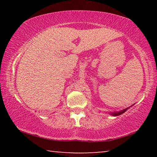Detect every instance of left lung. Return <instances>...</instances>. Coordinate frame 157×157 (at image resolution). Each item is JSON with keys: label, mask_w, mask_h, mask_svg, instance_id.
<instances>
[{"label": "left lung", "mask_w": 157, "mask_h": 157, "mask_svg": "<svg viewBox=\"0 0 157 157\" xmlns=\"http://www.w3.org/2000/svg\"><path fill=\"white\" fill-rule=\"evenodd\" d=\"M129 107H128V108H127V109H123V110H121V111H118V112H111L110 113V114L111 116H119V115H121V114H122V113H124L125 112V111L128 109Z\"/></svg>", "instance_id": "1"}]
</instances>
